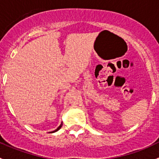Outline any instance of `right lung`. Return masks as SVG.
Returning <instances> with one entry per match:
<instances>
[{
  "mask_svg": "<svg viewBox=\"0 0 159 159\" xmlns=\"http://www.w3.org/2000/svg\"><path fill=\"white\" fill-rule=\"evenodd\" d=\"M61 126H62V123H61V125H60V126H59V127H58V128H57V129H55V130H54V131H51V132H55V131H58V130H59V129H61Z\"/></svg>",
  "mask_w": 159,
  "mask_h": 159,
  "instance_id": "add662e5",
  "label": "right lung"
}]
</instances>
